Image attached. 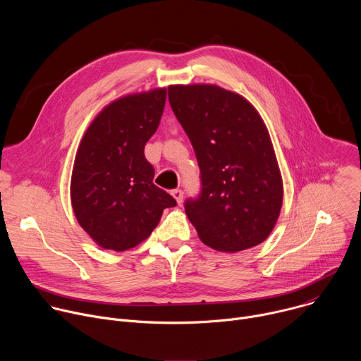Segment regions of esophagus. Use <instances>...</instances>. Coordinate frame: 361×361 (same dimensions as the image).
Returning a JSON list of instances; mask_svg holds the SVG:
<instances>
[{
	"label": "esophagus",
	"instance_id": "1",
	"mask_svg": "<svg viewBox=\"0 0 361 361\" xmlns=\"http://www.w3.org/2000/svg\"><path fill=\"white\" fill-rule=\"evenodd\" d=\"M171 195L176 198L177 204H178V205H181V202H183V198H184V192H183V190H180V188H176V190H173V191H171Z\"/></svg>",
	"mask_w": 361,
	"mask_h": 361
}]
</instances>
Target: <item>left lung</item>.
I'll return each mask as SVG.
<instances>
[{
    "label": "left lung",
    "instance_id": "obj_1",
    "mask_svg": "<svg viewBox=\"0 0 361 361\" xmlns=\"http://www.w3.org/2000/svg\"><path fill=\"white\" fill-rule=\"evenodd\" d=\"M170 106L188 135L201 191L184 209L200 240L237 252L263 243L283 204V181L267 127L250 102L219 85H171Z\"/></svg>",
    "mask_w": 361,
    "mask_h": 361
}]
</instances>
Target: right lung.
I'll return each instance as SVG.
<instances>
[{
  "label": "right lung",
  "mask_w": 361,
  "mask_h": 361,
  "mask_svg": "<svg viewBox=\"0 0 361 361\" xmlns=\"http://www.w3.org/2000/svg\"><path fill=\"white\" fill-rule=\"evenodd\" d=\"M166 98V88L118 98L94 118L81 140L71 204L80 226L102 248L138 245L157 227L164 209L177 205L152 183L154 169L144 156Z\"/></svg>",
  "instance_id": "right-lung-1"
}]
</instances>
